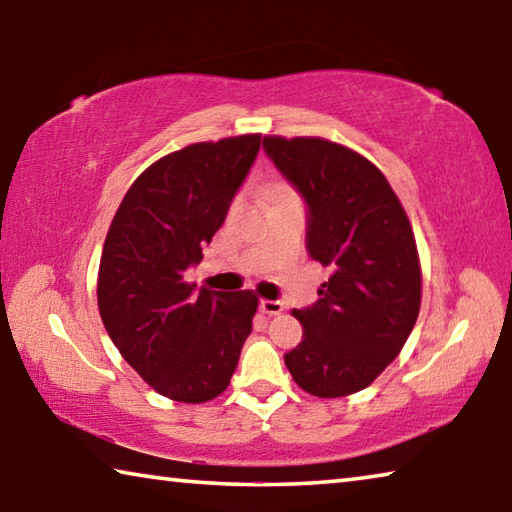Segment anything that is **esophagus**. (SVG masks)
Listing matches in <instances>:
<instances>
[{
	"instance_id": "obj_1",
	"label": "esophagus",
	"mask_w": 512,
	"mask_h": 512,
	"mask_svg": "<svg viewBox=\"0 0 512 512\" xmlns=\"http://www.w3.org/2000/svg\"><path fill=\"white\" fill-rule=\"evenodd\" d=\"M259 309H262L268 316H277L284 311V305L280 300H259Z\"/></svg>"
}]
</instances>
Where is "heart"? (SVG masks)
Segmentation results:
<instances>
[{"instance_id": "b5f03b06", "label": "heart", "mask_w": 512, "mask_h": 512, "mask_svg": "<svg viewBox=\"0 0 512 512\" xmlns=\"http://www.w3.org/2000/svg\"><path fill=\"white\" fill-rule=\"evenodd\" d=\"M284 194H287V192H277V196H275V198H280V196H284Z\"/></svg>"}]
</instances>
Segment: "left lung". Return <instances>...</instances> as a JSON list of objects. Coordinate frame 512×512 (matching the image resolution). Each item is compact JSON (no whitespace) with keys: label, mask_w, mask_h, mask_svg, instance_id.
Here are the masks:
<instances>
[{"label":"left lung","mask_w":512,"mask_h":512,"mask_svg":"<svg viewBox=\"0 0 512 512\" xmlns=\"http://www.w3.org/2000/svg\"><path fill=\"white\" fill-rule=\"evenodd\" d=\"M277 171L307 203V253L332 275L296 309L302 341L284 354L316 397L370 386L409 339L420 314V259L402 203L375 164L320 137H264Z\"/></svg>","instance_id":"1"}]
</instances>
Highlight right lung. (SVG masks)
Listing matches in <instances>:
<instances>
[{
	"label": "right lung",
	"instance_id": "add662e5",
	"mask_svg": "<svg viewBox=\"0 0 512 512\" xmlns=\"http://www.w3.org/2000/svg\"><path fill=\"white\" fill-rule=\"evenodd\" d=\"M259 144L262 135H241L164 155L131 185L110 223L99 314L128 366L169 400L221 395L253 329V293L196 289L185 271L223 225Z\"/></svg>",
	"mask_w": 512,
	"mask_h": 512
}]
</instances>
